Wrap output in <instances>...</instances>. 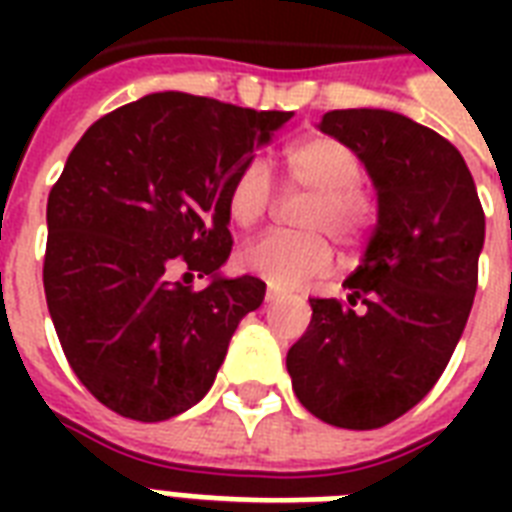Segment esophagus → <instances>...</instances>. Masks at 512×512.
Here are the masks:
<instances>
[{
	"instance_id": "esophagus-1",
	"label": "esophagus",
	"mask_w": 512,
	"mask_h": 512,
	"mask_svg": "<svg viewBox=\"0 0 512 512\" xmlns=\"http://www.w3.org/2000/svg\"><path fill=\"white\" fill-rule=\"evenodd\" d=\"M276 300H279V292H276V289H268V292H265V303H276Z\"/></svg>"
}]
</instances>
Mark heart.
Instances as JSON below:
<instances>
[{
	"label": "heart",
	"mask_w": 512,
	"mask_h": 512,
	"mask_svg": "<svg viewBox=\"0 0 512 512\" xmlns=\"http://www.w3.org/2000/svg\"><path fill=\"white\" fill-rule=\"evenodd\" d=\"M281 172L289 191L308 193L295 215L300 233H263L241 247L236 260L271 287L292 289L332 265L327 236L345 247L364 239L377 217V201L369 188L358 183L364 177L361 156L329 135H313L284 148ZM271 201L268 170L260 162H249L228 185L225 212L236 228H252L271 209Z\"/></svg>",
	"instance_id": "b5f03b06"
}]
</instances>
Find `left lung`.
Segmentation results:
<instances>
[{
	"label": "left lung",
	"instance_id": "obj_1",
	"mask_svg": "<svg viewBox=\"0 0 512 512\" xmlns=\"http://www.w3.org/2000/svg\"><path fill=\"white\" fill-rule=\"evenodd\" d=\"M319 130L361 156L377 225L342 281L348 303L313 297L287 369L313 417L372 430L420 404L444 374L473 308L486 220L462 154L430 127L345 108L324 114Z\"/></svg>",
	"mask_w": 512,
	"mask_h": 512
}]
</instances>
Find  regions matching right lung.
Returning <instances> with one entry per match:
<instances>
[{
    "label": "right lung",
    "instance_id": "obj_1",
    "mask_svg": "<svg viewBox=\"0 0 512 512\" xmlns=\"http://www.w3.org/2000/svg\"><path fill=\"white\" fill-rule=\"evenodd\" d=\"M289 111L154 92L84 132L47 199L44 295L68 364L111 412L162 422L207 396L265 284L223 279L225 193ZM188 270L212 282L193 293Z\"/></svg>",
    "mask_w": 512,
    "mask_h": 512
}]
</instances>
